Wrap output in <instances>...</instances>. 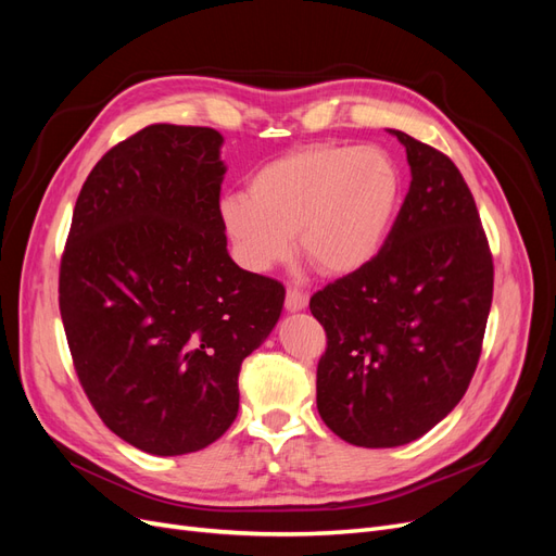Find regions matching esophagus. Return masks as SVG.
I'll list each match as a JSON object with an SVG mask.
<instances>
[{"label":"esophagus","mask_w":556,"mask_h":556,"mask_svg":"<svg viewBox=\"0 0 556 556\" xmlns=\"http://www.w3.org/2000/svg\"><path fill=\"white\" fill-rule=\"evenodd\" d=\"M308 306V294L304 290H296V288H288V296H285V308L290 313L296 311H304Z\"/></svg>","instance_id":"obj_1"}]
</instances>
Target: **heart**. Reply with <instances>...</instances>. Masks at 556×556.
I'll list each match as a JSON object with an SVG mask.
<instances>
[{
  "instance_id": "b5f03b06",
  "label": "heart",
  "mask_w": 556,
  "mask_h": 556,
  "mask_svg": "<svg viewBox=\"0 0 556 556\" xmlns=\"http://www.w3.org/2000/svg\"><path fill=\"white\" fill-rule=\"evenodd\" d=\"M403 178L376 146L315 143L274 160L252 176L245 194L220 204L237 257L268 271L299 250L325 274H352L374 262L394 229Z\"/></svg>"
}]
</instances>
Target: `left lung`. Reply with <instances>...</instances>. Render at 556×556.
<instances>
[{
  "label": "left lung",
  "instance_id": "left-lung-1",
  "mask_svg": "<svg viewBox=\"0 0 556 556\" xmlns=\"http://www.w3.org/2000/svg\"><path fill=\"white\" fill-rule=\"evenodd\" d=\"M410 188L374 262L311 296L317 410L359 447L406 445L457 406L482 352L494 262L454 162L403 131Z\"/></svg>",
  "mask_w": 556,
  "mask_h": 556
}]
</instances>
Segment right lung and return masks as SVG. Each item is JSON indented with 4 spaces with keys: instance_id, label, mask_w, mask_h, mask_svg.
<instances>
[{
    "instance_id": "obj_1",
    "label": "right lung",
    "mask_w": 556,
    "mask_h": 556,
    "mask_svg": "<svg viewBox=\"0 0 556 556\" xmlns=\"http://www.w3.org/2000/svg\"><path fill=\"white\" fill-rule=\"evenodd\" d=\"M223 137L148 125L83 182L60 262V315L83 392L160 457L211 445L239 413L243 359L276 327L282 282L243 271L220 217Z\"/></svg>"
}]
</instances>
